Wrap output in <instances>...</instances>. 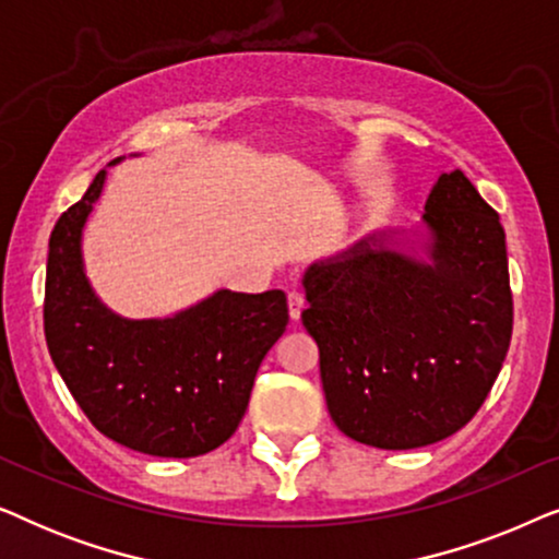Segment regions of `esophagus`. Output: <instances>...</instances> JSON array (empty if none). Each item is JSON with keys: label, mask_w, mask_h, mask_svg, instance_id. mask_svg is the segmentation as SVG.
Returning a JSON list of instances; mask_svg holds the SVG:
<instances>
[{"label": "esophagus", "mask_w": 559, "mask_h": 559, "mask_svg": "<svg viewBox=\"0 0 559 559\" xmlns=\"http://www.w3.org/2000/svg\"><path fill=\"white\" fill-rule=\"evenodd\" d=\"M287 308H289V318L297 320L300 318V312L305 308V297L300 289H293V293H287Z\"/></svg>", "instance_id": "esophagus-1"}]
</instances>
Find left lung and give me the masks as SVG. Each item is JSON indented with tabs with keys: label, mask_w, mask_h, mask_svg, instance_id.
<instances>
[{
	"label": "left lung",
	"mask_w": 559,
	"mask_h": 559,
	"mask_svg": "<svg viewBox=\"0 0 559 559\" xmlns=\"http://www.w3.org/2000/svg\"><path fill=\"white\" fill-rule=\"evenodd\" d=\"M423 218L427 262L377 234L302 280L328 412L381 450L432 445L468 425L514 328L507 236L463 170L440 175Z\"/></svg>",
	"instance_id": "obj_1"
}]
</instances>
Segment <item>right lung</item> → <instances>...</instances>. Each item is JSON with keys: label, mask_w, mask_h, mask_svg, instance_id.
<instances>
[{"label": "right lung", "mask_w": 559, "mask_h": 559, "mask_svg": "<svg viewBox=\"0 0 559 559\" xmlns=\"http://www.w3.org/2000/svg\"><path fill=\"white\" fill-rule=\"evenodd\" d=\"M106 170L58 218L45 277V341L83 415L136 453L195 457L231 438L259 364L289 323L282 289H218L165 320L106 310L81 264V231Z\"/></svg>", "instance_id": "right-lung-1"}]
</instances>
